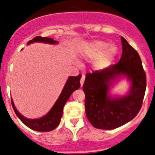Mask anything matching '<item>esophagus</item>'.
<instances>
[{"label":"esophagus","instance_id":"34e87169","mask_svg":"<svg viewBox=\"0 0 155 155\" xmlns=\"http://www.w3.org/2000/svg\"><path fill=\"white\" fill-rule=\"evenodd\" d=\"M85 76H84V75H82V78H81V79H80V84H81V86H82V85H83L84 82H85Z\"/></svg>","mask_w":155,"mask_h":155}]
</instances>
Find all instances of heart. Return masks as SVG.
<instances>
[{
    "label": "heart",
    "instance_id": "1",
    "mask_svg": "<svg viewBox=\"0 0 155 155\" xmlns=\"http://www.w3.org/2000/svg\"><path fill=\"white\" fill-rule=\"evenodd\" d=\"M109 46V44L107 43H104L102 41H97L94 42L91 44V48L96 52H102L104 51ZM116 52V48L115 46H111L109 49V55H114Z\"/></svg>",
    "mask_w": 155,
    "mask_h": 155
}]
</instances>
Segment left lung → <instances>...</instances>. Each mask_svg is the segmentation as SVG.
<instances>
[{
	"mask_svg": "<svg viewBox=\"0 0 155 155\" xmlns=\"http://www.w3.org/2000/svg\"><path fill=\"white\" fill-rule=\"evenodd\" d=\"M121 40L122 54L118 63L86 73L82 86L87 118L97 129L112 130L124 125L137 116L143 104L146 76L141 58L124 37ZM121 76L131 82V88L125 96L112 98L109 87Z\"/></svg>",
	"mask_w": 155,
	"mask_h": 155,
	"instance_id": "obj_1",
	"label": "left lung"
}]
</instances>
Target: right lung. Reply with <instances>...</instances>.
Listing matches in <instances>:
<instances>
[{
  "label": "right lung",
  "mask_w": 155,
  "mask_h": 155,
  "mask_svg": "<svg viewBox=\"0 0 155 155\" xmlns=\"http://www.w3.org/2000/svg\"><path fill=\"white\" fill-rule=\"evenodd\" d=\"M35 42L49 43V44L58 43V41L54 40L52 38L37 36V37H34L33 40L28 42L27 44L29 45L32 43H35ZM81 77H82V75L79 74L77 76H70L68 78L58 99L57 100L52 108L50 109L49 112L42 118H37V119H29V118L24 117L18 112L14 105L12 99H11V104H12L14 112L16 114L18 118L22 121L23 124H25L26 126L34 130L39 131V132H48V131H51L55 129L60 124L65 104L68 101L72 93L80 87Z\"/></svg>",
  "instance_id": "right-lung-1"
}]
</instances>
